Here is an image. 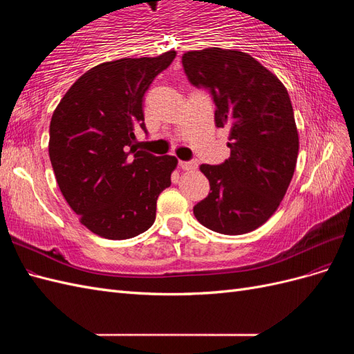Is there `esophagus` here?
I'll use <instances>...</instances> for the list:
<instances>
[{
  "mask_svg": "<svg viewBox=\"0 0 354 354\" xmlns=\"http://www.w3.org/2000/svg\"><path fill=\"white\" fill-rule=\"evenodd\" d=\"M178 167L181 169L189 171V169H195L198 167V164L195 162V160H178Z\"/></svg>",
  "mask_w": 354,
  "mask_h": 354,
  "instance_id": "esophagus-1",
  "label": "esophagus"
}]
</instances>
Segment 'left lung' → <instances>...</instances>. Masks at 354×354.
<instances>
[{"mask_svg":"<svg viewBox=\"0 0 354 354\" xmlns=\"http://www.w3.org/2000/svg\"><path fill=\"white\" fill-rule=\"evenodd\" d=\"M181 63L189 82L211 94L216 125L230 128V158L201 165L211 192L194 214L212 232L248 233L270 218L294 176L298 133L291 99L270 71L242 51H187Z\"/></svg>","mask_w":354,"mask_h":354,"instance_id":"left-lung-1","label":"left lung"}]
</instances>
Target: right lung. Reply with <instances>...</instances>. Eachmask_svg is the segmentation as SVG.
I'll use <instances>...</instances> for the list:
<instances>
[{
	"label": "right lung",
	"instance_id": "1",
	"mask_svg": "<svg viewBox=\"0 0 354 354\" xmlns=\"http://www.w3.org/2000/svg\"><path fill=\"white\" fill-rule=\"evenodd\" d=\"M174 57L167 51L102 63L78 78L51 116L48 153L62 195L102 238L146 232L159 194L171 186L177 159L137 149L134 133L147 134L145 94Z\"/></svg>",
	"mask_w": 354,
	"mask_h": 354
}]
</instances>
